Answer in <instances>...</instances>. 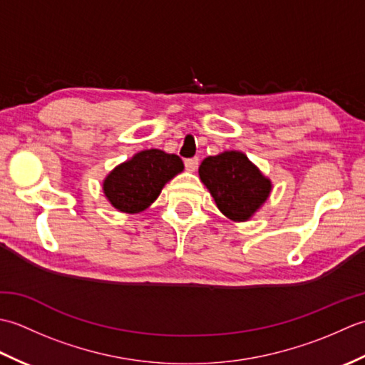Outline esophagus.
Here are the masks:
<instances>
[{
    "mask_svg": "<svg viewBox=\"0 0 365 365\" xmlns=\"http://www.w3.org/2000/svg\"><path fill=\"white\" fill-rule=\"evenodd\" d=\"M197 166H199V158L185 160V168H187V170H190V173H195Z\"/></svg>",
    "mask_w": 365,
    "mask_h": 365,
    "instance_id": "obj_1",
    "label": "esophagus"
}]
</instances>
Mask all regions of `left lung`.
Listing matches in <instances>:
<instances>
[{
    "label": "left lung",
    "instance_id": "8db88e82",
    "mask_svg": "<svg viewBox=\"0 0 365 365\" xmlns=\"http://www.w3.org/2000/svg\"><path fill=\"white\" fill-rule=\"evenodd\" d=\"M199 177L220 212L235 222L250 221L273 190L269 178L240 150L207 157L199 166Z\"/></svg>",
    "mask_w": 365,
    "mask_h": 365
}]
</instances>
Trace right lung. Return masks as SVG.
Listing matches in <instances>:
<instances>
[{
    "mask_svg": "<svg viewBox=\"0 0 365 365\" xmlns=\"http://www.w3.org/2000/svg\"><path fill=\"white\" fill-rule=\"evenodd\" d=\"M183 169V161L177 155L145 149L110 170L103 180V195L118 212L141 213Z\"/></svg>",
    "mask_w": 365,
    "mask_h": 365,
    "instance_id": "obj_1",
    "label": "right lung"
}]
</instances>
